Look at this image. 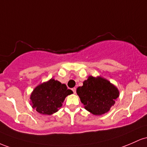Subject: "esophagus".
Listing matches in <instances>:
<instances>
[{
  "label": "esophagus",
  "instance_id": "obj_1",
  "mask_svg": "<svg viewBox=\"0 0 147 147\" xmlns=\"http://www.w3.org/2000/svg\"><path fill=\"white\" fill-rule=\"evenodd\" d=\"M72 91L74 92V94H76V87H74V88H72Z\"/></svg>",
  "mask_w": 147,
  "mask_h": 147
}]
</instances>
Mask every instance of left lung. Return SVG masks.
Masks as SVG:
<instances>
[{"label": "left lung", "instance_id": "left-lung-1", "mask_svg": "<svg viewBox=\"0 0 147 147\" xmlns=\"http://www.w3.org/2000/svg\"><path fill=\"white\" fill-rule=\"evenodd\" d=\"M84 108L94 115L110 111L119 96V91L109 80L101 76H90L76 90Z\"/></svg>", "mask_w": 147, "mask_h": 147}]
</instances>
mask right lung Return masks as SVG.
I'll return each mask as SVG.
<instances>
[{"mask_svg":"<svg viewBox=\"0 0 147 147\" xmlns=\"http://www.w3.org/2000/svg\"><path fill=\"white\" fill-rule=\"evenodd\" d=\"M73 94L65 84L51 78L34 89L30 94V104L33 109L42 115H51L62 106L68 95Z\"/></svg>","mask_w":147,"mask_h":147,"instance_id":"obj_1","label":"right lung"}]
</instances>
